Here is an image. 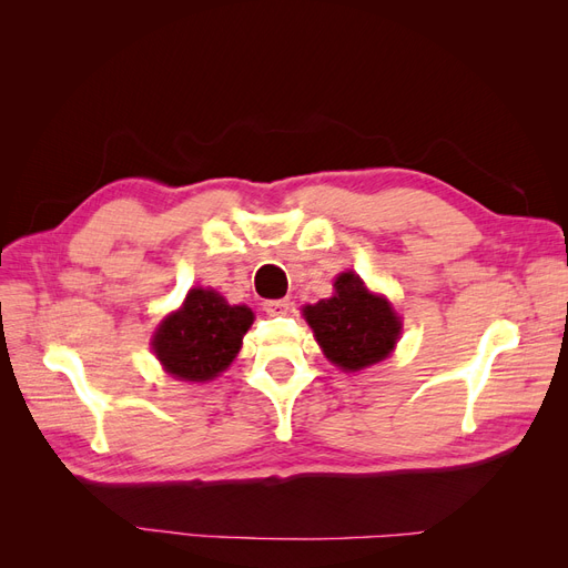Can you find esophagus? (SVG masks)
I'll list each match as a JSON object with an SVG mask.
<instances>
[{
    "mask_svg": "<svg viewBox=\"0 0 568 568\" xmlns=\"http://www.w3.org/2000/svg\"><path fill=\"white\" fill-rule=\"evenodd\" d=\"M291 301L288 298H274V301H265L263 303V311L267 315H286Z\"/></svg>",
    "mask_w": 568,
    "mask_h": 568,
    "instance_id": "obj_1",
    "label": "esophagus"
}]
</instances>
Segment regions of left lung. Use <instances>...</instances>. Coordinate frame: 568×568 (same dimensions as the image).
<instances>
[{
  "label": "left lung",
  "instance_id": "obj_1",
  "mask_svg": "<svg viewBox=\"0 0 568 568\" xmlns=\"http://www.w3.org/2000/svg\"><path fill=\"white\" fill-rule=\"evenodd\" d=\"M334 296L303 307V317L329 363L359 372L382 363L400 338L403 322L384 296H376L355 272H341Z\"/></svg>",
  "mask_w": 568,
  "mask_h": 568
}]
</instances>
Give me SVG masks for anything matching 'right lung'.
<instances>
[{"label":"right lung","mask_w":568,"mask_h":568,"mask_svg":"<svg viewBox=\"0 0 568 568\" xmlns=\"http://www.w3.org/2000/svg\"><path fill=\"white\" fill-rule=\"evenodd\" d=\"M251 324V307L230 305L217 291L196 286L159 324L151 346L170 376L203 384L232 365Z\"/></svg>","instance_id":"right-lung-1"}]
</instances>
